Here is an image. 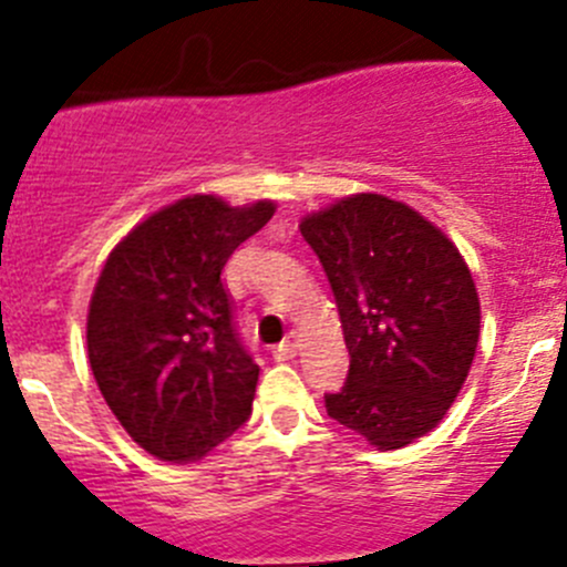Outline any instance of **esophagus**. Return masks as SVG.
I'll return each instance as SVG.
<instances>
[{"mask_svg":"<svg viewBox=\"0 0 567 567\" xmlns=\"http://www.w3.org/2000/svg\"><path fill=\"white\" fill-rule=\"evenodd\" d=\"M296 349H299V340H296V334H288V338L274 349V357H277V360H290V357L296 354Z\"/></svg>","mask_w":567,"mask_h":567,"instance_id":"obj_1","label":"esophagus"}]
</instances>
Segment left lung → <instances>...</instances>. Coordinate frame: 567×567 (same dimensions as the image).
Returning a JSON list of instances; mask_svg holds the SVG:
<instances>
[{
    "mask_svg": "<svg viewBox=\"0 0 567 567\" xmlns=\"http://www.w3.org/2000/svg\"><path fill=\"white\" fill-rule=\"evenodd\" d=\"M301 235L332 285L351 365L329 417L393 452L432 432L474 362L480 296L457 246L404 202L357 194Z\"/></svg>",
    "mask_w": 567,
    "mask_h": 567,
    "instance_id": "obj_1",
    "label": "left lung"
}]
</instances>
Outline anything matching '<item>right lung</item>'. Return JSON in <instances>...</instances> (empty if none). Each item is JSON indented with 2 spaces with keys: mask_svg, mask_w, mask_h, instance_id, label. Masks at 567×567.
Returning a JSON list of instances; mask_svg holds the SVG:
<instances>
[{
  "mask_svg": "<svg viewBox=\"0 0 567 567\" xmlns=\"http://www.w3.org/2000/svg\"><path fill=\"white\" fill-rule=\"evenodd\" d=\"M277 205L194 194L137 224L104 262L87 360L126 435L166 463L202 460L251 415L260 365L235 329L221 271Z\"/></svg>",
  "mask_w": 567,
  "mask_h": 567,
  "instance_id": "obj_1",
  "label": "right lung"
}]
</instances>
